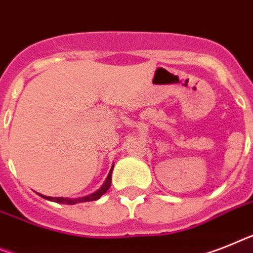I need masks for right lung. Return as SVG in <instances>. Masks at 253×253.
I'll list each match as a JSON object with an SVG mask.
<instances>
[{"label":"right lung","instance_id":"obj_1","mask_svg":"<svg viewBox=\"0 0 253 253\" xmlns=\"http://www.w3.org/2000/svg\"><path fill=\"white\" fill-rule=\"evenodd\" d=\"M112 169L114 167L111 168L110 173H108L107 178L104 181V183L101 186V189H98L95 193L90 194V195H87V197H83V198H76V199H70V198H54V197H46V195H42V194H39L40 197L43 198V199H47V200H51V202H55V203H60V204H77V203H84V202H93V200H98L99 198L103 195L110 186H111V174H112Z\"/></svg>","mask_w":253,"mask_h":253}]
</instances>
